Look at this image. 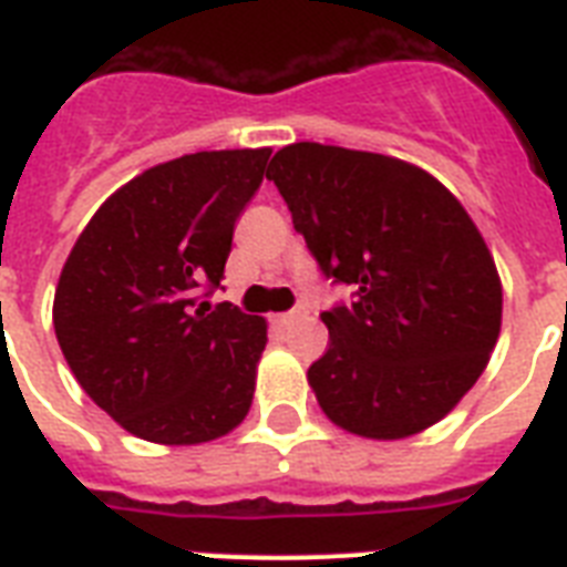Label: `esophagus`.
<instances>
[{
  "label": "esophagus",
  "mask_w": 567,
  "mask_h": 567,
  "mask_svg": "<svg viewBox=\"0 0 567 567\" xmlns=\"http://www.w3.org/2000/svg\"><path fill=\"white\" fill-rule=\"evenodd\" d=\"M302 318H309V311L302 309H291V311H282V315H276V323H279V327H293V323H300Z\"/></svg>",
  "instance_id": "obj_1"
}]
</instances>
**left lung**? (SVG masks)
<instances>
[{
    "label": "left lung",
    "mask_w": 567,
    "mask_h": 567,
    "mask_svg": "<svg viewBox=\"0 0 567 567\" xmlns=\"http://www.w3.org/2000/svg\"><path fill=\"white\" fill-rule=\"evenodd\" d=\"M267 179L323 276L353 288L320 315V409L377 441L439 423L485 371L503 318L501 276L462 203L414 164L309 141L279 150Z\"/></svg>",
    "instance_id": "left-lung-1"
}]
</instances>
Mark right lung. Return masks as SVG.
Returning a JSON list of instances; mask_svg holds the SVG:
<instances>
[{"mask_svg":"<svg viewBox=\"0 0 567 567\" xmlns=\"http://www.w3.org/2000/svg\"><path fill=\"white\" fill-rule=\"evenodd\" d=\"M270 150L194 153L150 167L111 194L75 240L52 323L84 394L155 444H203L249 412L265 318L220 288L240 212Z\"/></svg>","mask_w":567,"mask_h":567,"instance_id":"obj_1","label":"right lung"}]
</instances>
